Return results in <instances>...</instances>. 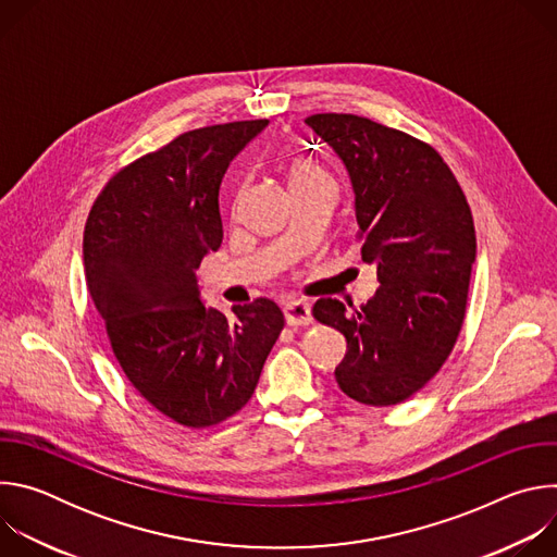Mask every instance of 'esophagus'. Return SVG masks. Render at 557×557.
<instances>
[{
    "label": "esophagus",
    "instance_id": "obj_1",
    "mask_svg": "<svg viewBox=\"0 0 557 557\" xmlns=\"http://www.w3.org/2000/svg\"><path fill=\"white\" fill-rule=\"evenodd\" d=\"M284 317L288 326H308L312 324V312L306 301H290L284 306Z\"/></svg>",
    "mask_w": 557,
    "mask_h": 557
}]
</instances>
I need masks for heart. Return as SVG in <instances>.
I'll return each instance as SVG.
<instances>
[{
  "label": "heart",
  "instance_id": "1",
  "mask_svg": "<svg viewBox=\"0 0 557 557\" xmlns=\"http://www.w3.org/2000/svg\"><path fill=\"white\" fill-rule=\"evenodd\" d=\"M317 183H333V178L322 165H317L314 161H308V158H295L288 170L290 191L306 185H317Z\"/></svg>",
  "mask_w": 557,
  "mask_h": 557
}]
</instances>
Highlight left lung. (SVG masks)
<instances>
[{
	"label": "left lung",
	"instance_id": "left-lung-1",
	"mask_svg": "<svg viewBox=\"0 0 557 557\" xmlns=\"http://www.w3.org/2000/svg\"><path fill=\"white\" fill-rule=\"evenodd\" d=\"M304 123L350 174L361 258L381 282L361 308L331 297L312 306L314 320L348 342L335 379L363 406L404 404L441 370L462 329L475 260L471 209L432 145L357 114Z\"/></svg>",
	"mask_w": 557,
	"mask_h": 557
}]
</instances>
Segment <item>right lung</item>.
Segmentation results:
<instances>
[{
  "instance_id": "1",
  "label": "right lung",
  "mask_w": 557,
  "mask_h": 557,
  "mask_svg": "<svg viewBox=\"0 0 557 557\" xmlns=\"http://www.w3.org/2000/svg\"><path fill=\"white\" fill-rule=\"evenodd\" d=\"M267 119L176 136L116 172L97 196L84 264L112 352L143 399L185 428L240 412L284 329L271 299L200 301L196 269L222 245L218 191L228 163Z\"/></svg>"
}]
</instances>
